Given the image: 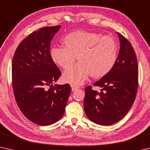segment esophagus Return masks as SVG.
<instances>
[{
  "label": "esophagus",
  "mask_w": 150,
  "mask_h": 150,
  "mask_svg": "<svg viewBox=\"0 0 150 150\" xmlns=\"http://www.w3.org/2000/svg\"><path fill=\"white\" fill-rule=\"evenodd\" d=\"M71 88H72V91H75L76 90H77L79 88V87H77V86H75V85H71Z\"/></svg>",
  "instance_id": "obj_1"
}]
</instances>
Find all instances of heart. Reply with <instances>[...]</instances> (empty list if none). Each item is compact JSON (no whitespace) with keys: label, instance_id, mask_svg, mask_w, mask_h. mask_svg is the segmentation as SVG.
<instances>
[{"label":"heart","instance_id":"obj_1","mask_svg":"<svg viewBox=\"0 0 150 150\" xmlns=\"http://www.w3.org/2000/svg\"><path fill=\"white\" fill-rule=\"evenodd\" d=\"M64 47H54L50 57L55 64L63 69H69L76 57L79 63L63 73L64 82L73 85L83 84L89 75L94 79L105 77L115 66L117 59L118 47L116 40L99 33L78 30L63 38Z\"/></svg>","mask_w":150,"mask_h":150}]
</instances>
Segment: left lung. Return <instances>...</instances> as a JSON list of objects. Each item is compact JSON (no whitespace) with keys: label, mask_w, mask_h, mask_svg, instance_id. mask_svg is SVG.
<instances>
[{"label":"left lung","mask_w":150,"mask_h":150,"mask_svg":"<svg viewBox=\"0 0 150 150\" xmlns=\"http://www.w3.org/2000/svg\"><path fill=\"white\" fill-rule=\"evenodd\" d=\"M120 48L114 67L93 85L101 92L85 88L84 108L87 118L100 125H111L122 119L135 100L138 65L130 42L117 32Z\"/></svg>","instance_id":"8db88e82"}]
</instances>
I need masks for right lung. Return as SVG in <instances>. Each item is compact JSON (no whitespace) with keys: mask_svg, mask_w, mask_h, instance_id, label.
<instances>
[{"mask_svg":"<svg viewBox=\"0 0 150 150\" xmlns=\"http://www.w3.org/2000/svg\"><path fill=\"white\" fill-rule=\"evenodd\" d=\"M61 26L44 27L20 42L12 63V88L17 105L32 122L50 125L63 116L71 88L53 86L61 71L50 57V44Z\"/></svg>","mask_w":150,"mask_h":150,"instance_id":"add662e5","label":"right lung"}]
</instances>
